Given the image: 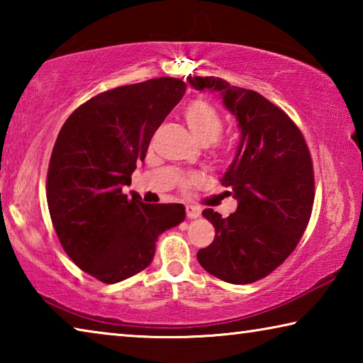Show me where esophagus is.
<instances>
[{
  "instance_id": "34e87169",
  "label": "esophagus",
  "mask_w": 363,
  "mask_h": 363,
  "mask_svg": "<svg viewBox=\"0 0 363 363\" xmlns=\"http://www.w3.org/2000/svg\"><path fill=\"white\" fill-rule=\"evenodd\" d=\"M186 213L189 219H195L200 216V208H196L194 205H186Z\"/></svg>"
}]
</instances>
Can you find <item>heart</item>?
<instances>
[{"label": "heart", "mask_w": 363, "mask_h": 363, "mask_svg": "<svg viewBox=\"0 0 363 363\" xmlns=\"http://www.w3.org/2000/svg\"><path fill=\"white\" fill-rule=\"evenodd\" d=\"M184 118L190 133L194 134L196 143L201 145H211L220 138L224 131V121L211 104L206 101H194L184 110ZM199 177L189 176L182 181V189H189Z\"/></svg>", "instance_id": "obj_1"}]
</instances>
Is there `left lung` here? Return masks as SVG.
Wrapping results in <instances>:
<instances>
[{"instance_id":"1","label":"left lung","mask_w":363,"mask_h":363,"mask_svg":"<svg viewBox=\"0 0 363 363\" xmlns=\"http://www.w3.org/2000/svg\"><path fill=\"white\" fill-rule=\"evenodd\" d=\"M187 79L195 89L219 93L240 128L235 158L220 179L237 199V211L223 218L211 208L203 210L216 235L196 259L227 284H253L293 253L309 223L314 205L311 152L290 116L256 91L214 77Z\"/></svg>"}]
</instances>
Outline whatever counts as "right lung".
<instances>
[{
	"label": "right lung",
	"mask_w": 363,
	"mask_h": 363,
	"mask_svg": "<svg viewBox=\"0 0 363 363\" xmlns=\"http://www.w3.org/2000/svg\"><path fill=\"white\" fill-rule=\"evenodd\" d=\"M186 88L163 77L106 91L67 118L54 144L46 184L52 225L70 259L104 284L144 270L158 235L186 219L181 203L123 194Z\"/></svg>",
	"instance_id": "obj_1"
}]
</instances>
